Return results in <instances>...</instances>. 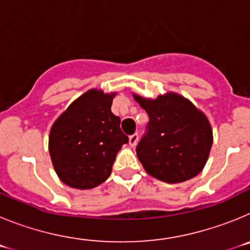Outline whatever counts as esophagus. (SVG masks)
<instances>
[{
	"mask_svg": "<svg viewBox=\"0 0 250 250\" xmlns=\"http://www.w3.org/2000/svg\"><path fill=\"white\" fill-rule=\"evenodd\" d=\"M138 140H139V135L138 134H132L131 136H129V144L130 146H135L138 144Z\"/></svg>",
	"mask_w": 250,
	"mask_h": 250,
	"instance_id": "34e87169",
	"label": "esophagus"
}]
</instances>
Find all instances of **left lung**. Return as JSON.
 I'll return each instance as SVG.
<instances>
[{
  "mask_svg": "<svg viewBox=\"0 0 250 250\" xmlns=\"http://www.w3.org/2000/svg\"><path fill=\"white\" fill-rule=\"evenodd\" d=\"M132 96L150 119L147 135L136 146L145 171L169 184L198 175L213 145V130L207 115L178 92L167 91L156 99L136 92Z\"/></svg>",
  "mask_w": 250,
  "mask_h": 250,
  "instance_id": "obj_1",
  "label": "left lung"
}]
</instances>
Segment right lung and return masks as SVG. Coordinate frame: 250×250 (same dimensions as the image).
<instances>
[{
  "instance_id": "add662e5",
  "label": "right lung",
  "mask_w": 250,
  "mask_h": 250,
  "mask_svg": "<svg viewBox=\"0 0 250 250\" xmlns=\"http://www.w3.org/2000/svg\"><path fill=\"white\" fill-rule=\"evenodd\" d=\"M116 94L87 90L52 124L48 152L63 184L86 190L111 174L116 154L129 140L120 129V118L111 112Z\"/></svg>"
}]
</instances>
